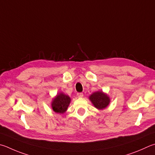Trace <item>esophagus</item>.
Segmentation results:
<instances>
[{
	"mask_svg": "<svg viewBox=\"0 0 155 155\" xmlns=\"http://www.w3.org/2000/svg\"><path fill=\"white\" fill-rule=\"evenodd\" d=\"M77 96H78V97H79V98L83 97V93H78Z\"/></svg>",
	"mask_w": 155,
	"mask_h": 155,
	"instance_id": "esophagus-1",
	"label": "esophagus"
}]
</instances>
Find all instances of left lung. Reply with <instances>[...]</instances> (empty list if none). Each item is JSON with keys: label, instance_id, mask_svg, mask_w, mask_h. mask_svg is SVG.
<instances>
[{"label": "left lung", "instance_id": "8db88e82", "mask_svg": "<svg viewBox=\"0 0 155 155\" xmlns=\"http://www.w3.org/2000/svg\"><path fill=\"white\" fill-rule=\"evenodd\" d=\"M89 100L95 108L99 110L106 108L110 102L108 95L101 91L93 93L89 96Z\"/></svg>", "mask_w": 155, "mask_h": 155}]
</instances>
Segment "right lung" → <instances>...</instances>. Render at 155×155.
Here are the masks:
<instances>
[{
    "instance_id": "1",
    "label": "right lung",
    "mask_w": 155,
    "mask_h": 155,
    "mask_svg": "<svg viewBox=\"0 0 155 155\" xmlns=\"http://www.w3.org/2000/svg\"><path fill=\"white\" fill-rule=\"evenodd\" d=\"M70 97L64 93H60L53 98L51 102V107L53 111L57 113L63 114L65 112L70 103Z\"/></svg>"
}]
</instances>
